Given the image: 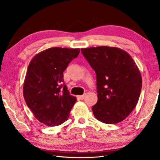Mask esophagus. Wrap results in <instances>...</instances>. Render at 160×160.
<instances>
[{
    "instance_id": "obj_1",
    "label": "esophagus",
    "mask_w": 160,
    "mask_h": 160,
    "mask_svg": "<svg viewBox=\"0 0 160 160\" xmlns=\"http://www.w3.org/2000/svg\"><path fill=\"white\" fill-rule=\"evenodd\" d=\"M84 97H85V95H78V98H79L80 100H83L84 98Z\"/></svg>"
}]
</instances>
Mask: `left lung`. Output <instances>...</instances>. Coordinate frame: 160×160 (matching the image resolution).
Instances as JSON below:
<instances>
[{
  "mask_svg": "<svg viewBox=\"0 0 160 160\" xmlns=\"http://www.w3.org/2000/svg\"><path fill=\"white\" fill-rule=\"evenodd\" d=\"M97 78L98 102L93 114L106 124L123 121L135 108L142 87L137 65L119 48L101 46L81 49Z\"/></svg>",
  "mask_w": 160,
  "mask_h": 160,
  "instance_id": "obj_1",
  "label": "left lung"
}]
</instances>
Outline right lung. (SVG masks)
Segmentation results:
<instances>
[{"instance_id": "add662e5", "label": "right lung", "mask_w": 160, "mask_h": 160, "mask_svg": "<svg viewBox=\"0 0 160 160\" xmlns=\"http://www.w3.org/2000/svg\"><path fill=\"white\" fill-rule=\"evenodd\" d=\"M79 52V49L49 48L36 54L28 65L24 98L35 117L46 125L58 126L68 119L76 98L63 83V72Z\"/></svg>"}]
</instances>
